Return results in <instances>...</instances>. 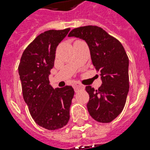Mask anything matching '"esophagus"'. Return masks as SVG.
<instances>
[{"label":"esophagus","instance_id":"esophagus-1","mask_svg":"<svg viewBox=\"0 0 150 150\" xmlns=\"http://www.w3.org/2000/svg\"><path fill=\"white\" fill-rule=\"evenodd\" d=\"M73 87H74V89H75V92L79 91V90H80V89H84V86H83V85L79 84V83H77V82L73 84Z\"/></svg>","mask_w":150,"mask_h":150}]
</instances>
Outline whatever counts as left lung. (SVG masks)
<instances>
[{
    "instance_id": "1",
    "label": "left lung",
    "mask_w": 150,
    "mask_h": 150,
    "mask_svg": "<svg viewBox=\"0 0 150 150\" xmlns=\"http://www.w3.org/2000/svg\"><path fill=\"white\" fill-rule=\"evenodd\" d=\"M68 36L86 42L93 64L100 71L101 86L98 89L86 87L89 95L88 111L96 121L110 123L123 110L129 89V61L125 48L120 41L96 25L75 28Z\"/></svg>"
}]
</instances>
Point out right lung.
<instances>
[{"instance_id": "add662e5", "label": "right lung", "mask_w": 150, "mask_h": 150, "mask_svg": "<svg viewBox=\"0 0 150 150\" xmlns=\"http://www.w3.org/2000/svg\"><path fill=\"white\" fill-rule=\"evenodd\" d=\"M69 30L50 29L40 34L25 48L18 65L22 96L29 113L38 125L48 130L63 128L70 118L74 89L66 86L54 89L49 81L57 47Z\"/></svg>"}]
</instances>
